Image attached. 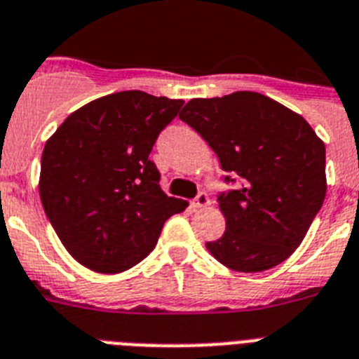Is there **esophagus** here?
Listing matches in <instances>:
<instances>
[{"label": "esophagus", "mask_w": 359, "mask_h": 359, "mask_svg": "<svg viewBox=\"0 0 359 359\" xmlns=\"http://www.w3.org/2000/svg\"><path fill=\"white\" fill-rule=\"evenodd\" d=\"M208 205H210V199H208V195H206V191H201V194L194 199V203H191L194 208H205V206Z\"/></svg>", "instance_id": "obj_1"}]
</instances>
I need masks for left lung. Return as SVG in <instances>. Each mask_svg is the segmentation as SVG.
I'll return each mask as SVG.
<instances>
[{"mask_svg":"<svg viewBox=\"0 0 359 359\" xmlns=\"http://www.w3.org/2000/svg\"><path fill=\"white\" fill-rule=\"evenodd\" d=\"M240 184L217 197L226 229L206 249L240 273L282 264L301 245L326 195V151L310 123L258 92L191 99L179 114ZM234 176V180H230Z\"/></svg>","mask_w":359,"mask_h":359,"instance_id":"8db88e82","label":"left lung"}]
</instances>
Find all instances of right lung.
Instances as JSON below:
<instances>
[{
	"label": "right lung",
	"instance_id": "obj_1",
	"mask_svg": "<svg viewBox=\"0 0 359 359\" xmlns=\"http://www.w3.org/2000/svg\"><path fill=\"white\" fill-rule=\"evenodd\" d=\"M182 99L129 90L90 101L46 142L40 201L69 255L114 275L154 249L165 219L188 203L168 197L149 153Z\"/></svg>",
	"mask_w": 359,
	"mask_h": 359
}]
</instances>
